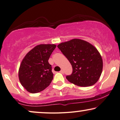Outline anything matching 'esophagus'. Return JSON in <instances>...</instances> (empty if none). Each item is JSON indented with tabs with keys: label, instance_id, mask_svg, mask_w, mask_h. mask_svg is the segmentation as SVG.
I'll return each instance as SVG.
<instances>
[{
	"label": "esophagus",
	"instance_id": "obj_1",
	"mask_svg": "<svg viewBox=\"0 0 120 120\" xmlns=\"http://www.w3.org/2000/svg\"><path fill=\"white\" fill-rule=\"evenodd\" d=\"M60 73H63H63H64V70H61V71H60Z\"/></svg>",
	"mask_w": 120,
	"mask_h": 120
}]
</instances>
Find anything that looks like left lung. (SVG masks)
I'll return each mask as SVG.
<instances>
[{"label":"left lung","mask_w":120,"mask_h":120,"mask_svg":"<svg viewBox=\"0 0 120 120\" xmlns=\"http://www.w3.org/2000/svg\"><path fill=\"white\" fill-rule=\"evenodd\" d=\"M58 48L71 64L72 73L67 76L70 82L80 87L97 83L103 70V60L97 49L87 41L73 39L61 43Z\"/></svg>","instance_id":"8db88e82"}]
</instances>
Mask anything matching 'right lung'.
I'll return each mask as SVG.
<instances>
[{
  "label": "right lung",
  "instance_id": "right-lung-1",
  "mask_svg": "<svg viewBox=\"0 0 120 120\" xmlns=\"http://www.w3.org/2000/svg\"><path fill=\"white\" fill-rule=\"evenodd\" d=\"M56 47L55 44H39L22 60L19 70V80L28 92L37 93L50 85L53 73L48 60Z\"/></svg>",
  "mask_w": 120,
  "mask_h": 120
}]
</instances>
